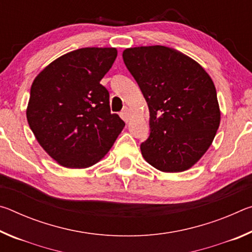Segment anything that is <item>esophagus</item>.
<instances>
[{
  "label": "esophagus",
  "instance_id": "1",
  "mask_svg": "<svg viewBox=\"0 0 252 252\" xmlns=\"http://www.w3.org/2000/svg\"><path fill=\"white\" fill-rule=\"evenodd\" d=\"M121 118L126 122H129V120H130V112H129V109H127L126 106H125L123 110L121 111Z\"/></svg>",
  "mask_w": 252,
  "mask_h": 252
}]
</instances>
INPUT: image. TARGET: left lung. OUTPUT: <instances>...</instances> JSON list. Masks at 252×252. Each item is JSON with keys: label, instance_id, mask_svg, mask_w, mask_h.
<instances>
[{"label": "left lung", "instance_id": "obj_1", "mask_svg": "<svg viewBox=\"0 0 252 252\" xmlns=\"http://www.w3.org/2000/svg\"><path fill=\"white\" fill-rule=\"evenodd\" d=\"M122 57L150 112V135L140 146L143 158L163 172L191 168L220 125L211 78L194 60L167 46L126 49Z\"/></svg>", "mask_w": 252, "mask_h": 252}]
</instances>
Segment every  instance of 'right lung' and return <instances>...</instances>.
I'll return each mask as SVG.
<instances>
[{"instance_id": "1", "label": "right lung", "mask_w": 252, "mask_h": 252, "mask_svg": "<svg viewBox=\"0 0 252 252\" xmlns=\"http://www.w3.org/2000/svg\"><path fill=\"white\" fill-rule=\"evenodd\" d=\"M117 55L114 48L72 51L33 81L29 126L41 147L63 167L82 169L96 163L126 126L111 113L109 91L100 83Z\"/></svg>"}]
</instances>
